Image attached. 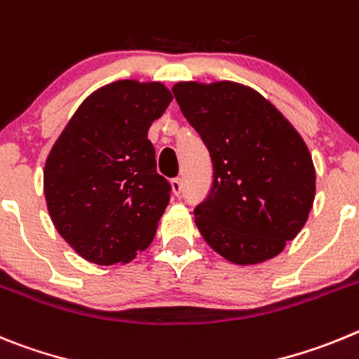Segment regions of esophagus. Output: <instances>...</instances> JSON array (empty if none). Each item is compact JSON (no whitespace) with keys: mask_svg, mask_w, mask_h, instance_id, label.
Wrapping results in <instances>:
<instances>
[{"mask_svg":"<svg viewBox=\"0 0 359 359\" xmlns=\"http://www.w3.org/2000/svg\"><path fill=\"white\" fill-rule=\"evenodd\" d=\"M182 189H184L182 179H173L172 180V191L175 193L177 196H180V195H182Z\"/></svg>","mask_w":359,"mask_h":359,"instance_id":"esophagus-1","label":"esophagus"}]
</instances>
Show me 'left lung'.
Wrapping results in <instances>:
<instances>
[{
  "instance_id": "left-lung-1",
  "label": "left lung",
  "mask_w": 359,
  "mask_h": 359,
  "mask_svg": "<svg viewBox=\"0 0 359 359\" xmlns=\"http://www.w3.org/2000/svg\"><path fill=\"white\" fill-rule=\"evenodd\" d=\"M172 91L212 163L211 193L195 209L200 234L234 264L276 257L304 227L315 200L304 140L241 83L179 82Z\"/></svg>"
}]
</instances>
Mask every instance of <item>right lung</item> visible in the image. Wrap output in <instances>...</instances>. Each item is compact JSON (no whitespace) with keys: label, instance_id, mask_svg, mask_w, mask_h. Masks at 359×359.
I'll list each match as a JSON object with an SVG mask.
<instances>
[{"label":"right lung","instance_id":"1","mask_svg":"<svg viewBox=\"0 0 359 359\" xmlns=\"http://www.w3.org/2000/svg\"><path fill=\"white\" fill-rule=\"evenodd\" d=\"M172 100L161 82L103 86L51 147L44 164L48 212L83 259L128 263L154 240L172 186L157 173L148 128Z\"/></svg>","mask_w":359,"mask_h":359}]
</instances>
